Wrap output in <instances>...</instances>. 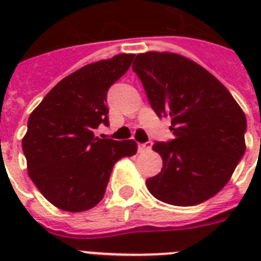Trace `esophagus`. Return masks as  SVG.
<instances>
[{
	"label": "esophagus",
	"instance_id": "1",
	"mask_svg": "<svg viewBox=\"0 0 261 261\" xmlns=\"http://www.w3.org/2000/svg\"><path fill=\"white\" fill-rule=\"evenodd\" d=\"M150 147H151V142H144V144L137 145V149L140 153H142V151H145V150H149Z\"/></svg>",
	"mask_w": 261,
	"mask_h": 261
}]
</instances>
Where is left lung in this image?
<instances>
[{"instance_id":"8db88e82","label":"left lung","mask_w":261,"mask_h":261,"mask_svg":"<svg viewBox=\"0 0 261 261\" xmlns=\"http://www.w3.org/2000/svg\"><path fill=\"white\" fill-rule=\"evenodd\" d=\"M158 117H170L174 138L155 142L163 167L149 192L166 204L193 206L220 192L244 155L246 115L230 91L187 57L137 55L132 65Z\"/></svg>"}]
</instances>
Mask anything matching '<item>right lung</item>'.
I'll use <instances>...</instances> for the list:
<instances>
[{
  "label": "right lung",
  "instance_id": "obj_1",
  "mask_svg": "<svg viewBox=\"0 0 261 261\" xmlns=\"http://www.w3.org/2000/svg\"><path fill=\"white\" fill-rule=\"evenodd\" d=\"M135 55L94 62L61 80L32 111L22 149L31 180L45 199L66 212L94 208L105 196L115 163L137 151L133 140L95 137L108 121L107 93Z\"/></svg>",
  "mask_w": 261,
  "mask_h": 261
}]
</instances>
